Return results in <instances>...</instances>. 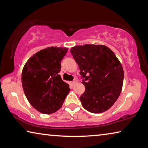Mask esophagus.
Instances as JSON below:
<instances>
[{
  "mask_svg": "<svg viewBox=\"0 0 148 148\" xmlns=\"http://www.w3.org/2000/svg\"><path fill=\"white\" fill-rule=\"evenodd\" d=\"M76 83H77V79H74V81L72 82V86H74V85L76 84Z\"/></svg>",
  "mask_w": 148,
  "mask_h": 148,
  "instance_id": "esophagus-1",
  "label": "esophagus"
}]
</instances>
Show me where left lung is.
Masks as SVG:
<instances>
[{
  "label": "left lung",
  "instance_id": "obj_1",
  "mask_svg": "<svg viewBox=\"0 0 148 148\" xmlns=\"http://www.w3.org/2000/svg\"><path fill=\"white\" fill-rule=\"evenodd\" d=\"M71 52L85 77L82 83L86 91L79 97L82 106L91 113L106 112L121 92L124 77L121 63L109 47L101 44L76 46Z\"/></svg>",
  "mask_w": 148,
  "mask_h": 148
}]
</instances>
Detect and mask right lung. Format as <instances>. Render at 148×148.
Instances as JSON below:
<instances>
[{"mask_svg":"<svg viewBox=\"0 0 148 148\" xmlns=\"http://www.w3.org/2000/svg\"><path fill=\"white\" fill-rule=\"evenodd\" d=\"M68 47H47L30 57L21 72L23 91L32 107L44 114L59 110L70 91L59 74Z\"/></svg>","mask_w":148,"mask_h":148,"instance_id":"add662e5","label":"right lung"}]
</instances>
